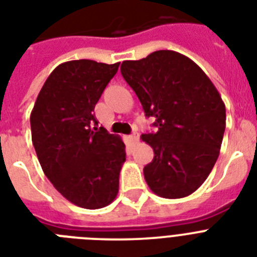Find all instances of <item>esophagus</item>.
Instances as JSON below:
<instances>
[{"label": "esophagus", "instance_id": "obj_1", "mask_svg": "<svg viewBox=\"0 0 257 257\" xmlns=\"http://www.w3.org/2000/svg\"><path fill=\"white\" fill-rule=\"evenodd\" d=\"M128 142H130L131 144H137L138 142H139V135H138V134L130 135V137H128Z\"/></svg>", "mask_w": 257, "mask_h": 257}]
</instances>
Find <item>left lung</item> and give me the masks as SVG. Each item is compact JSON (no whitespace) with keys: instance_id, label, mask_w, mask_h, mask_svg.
I'll return each instance as SVG.
<instances>
[{"instance_id":"obj_1","label":"left lung","mask_w":257,"mask_h":257,"mask_svg":"<svg viewBox=\"0 0 257 257\" xmlns=\"http://www.w3.org/2000/svg\"><path fill=\"white\" fill-rule=\"evenodd\" d=\"M120 72L146 115L156 118L158 131L141 137L154 150V160L143 169L150 189L171 200L190 196L219 156L226 106L217 88L194 61L176 51L126 60Z\"/></svg>"}]
</instances>
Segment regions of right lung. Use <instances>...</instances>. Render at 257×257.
Returning <instances> with one entry per match:
<instances>
[{
    "mask_svg": "<svg viewBox=\"0 0 257 257\" xmlns=\"http://www.w3.org/2000/svg\"><path fill=\"white\" fill-rule=\"evenodd\" d=\"M119 63H61L40 89L30 115L31 138L44 175L69 202L101 209L115 200L126 162L122 138L97 124L94 107Z\"/></svg>",
    "mask_w": 257,
    "mask_h": 257,
    "instance_id": "add662e5",
    "label": "right lung"
}]
</instances>
